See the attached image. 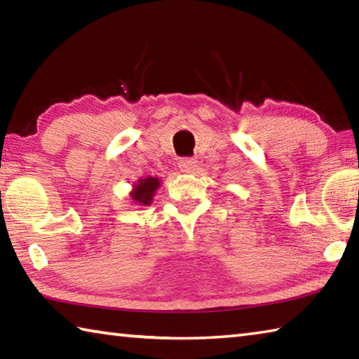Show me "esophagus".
Segmentation results:
<instances>
[{"label": "esophagus", "instance_id": "esophagus-1", "mask_svg": "<svg viewBox=\"0 0 359 359\" xmlns=\"http://www.w3.org/2000/svg\"><path fill=\"white\" fill-rule=\"evenodd\" d=\"M179 168H180L182 172L190 174V172L196 171L198 163H196V160H193V158H184V160L179 161Z\"/></svg>", "mask_w": 359, "mask_h": 359}]
</instances>
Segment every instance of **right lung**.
<instances>
[{"label":"right lung","instance_id":"add662e5","mask_svg":"<svg viewBox=\"0 0 359 359\" xmlns=\"http://www.w3.org/2000/svg\"><path fill=\"white\" fill-rule=\"evenodd\" d=\"M160 185L161 180L158 177H152V175H147L146 179H140L136 184H133L132 191L128 193L130 199L136 205H151Z\"/></svg>","mask_w":359,"mask_h":359}]
</instances>
